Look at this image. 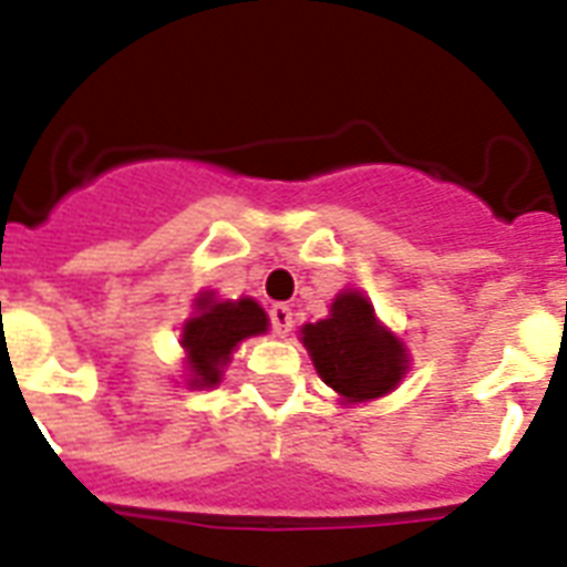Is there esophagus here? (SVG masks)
Wrapping results in <instances>:
<instances>
[{
	"label": "esophagus",
	"instance_id": "1",
	"mask_svg": "<svg viewBox=\"0 0 567 567\" xmlns=\"http://www.w3.org/2000/svg\"><path fill=\"white\" fill-rule=\"evenodd\" d=\"M269 316L275 333H278V337H289V331H292V310H289L287 305H275L269 310Z\"/></svg>",
	"mask_w": 567,
	"mask_h": 567
}]
</instances>
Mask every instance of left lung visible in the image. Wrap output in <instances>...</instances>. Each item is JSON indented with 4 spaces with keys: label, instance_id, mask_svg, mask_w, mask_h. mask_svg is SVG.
<instances>
[{
    "label": "left lung",
    "instance_id": "1",
    "mask_svg": "<svg viewBox=\"0 0 567 567\" xmlns=\"http://www.w3.org/2000/svg\"><path fill=\"white\" fill-rule=\"evenodd\" d=\"M301 343L343 405L388 396L411 370L405 343L375 316L361 289H340L324 319L301 324Z\"/></svg>",
    "mask_w": 567,
    "mask_h": 567
}]
</instances>
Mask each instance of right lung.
I'll use <instances>...</instances> for the list:
<instances>
[{
  "label": "right lung",
  "instance_id": "1",
  "mask_svg": "<svg viewBox=\"0 0 567 567\" xmlns=\"http://www.w3.org/2000/svg\"><path fill=\"white\" fill-rule=\"evenodd\" d=\"M269 331V313L254 298H218L200 292L192 305V316L183 322L179 346L186 367V388L204 390L221 384L227 363L248 337Z\"/></svg>",
  "mask_w": 567,
  "mask_h": 567
}]
</instances>
